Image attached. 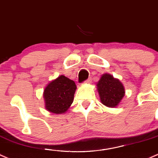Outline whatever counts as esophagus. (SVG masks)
Here are the masks:
<instances>
[{
	"instance_id": "obj_1",
	"label": "esophagus",
	"mask_w": 158,
	"mask_h": 158,
	"mask_svg": "<svg viewBox=\"0 0 158 158\" xmlns=\"http://www.w3.org/2000/svg\"><path fill=\"white\" fill-rule=\"evenodd\" d=\"M91 82H92V79H91V78H89V79H86L85 81H84V84L91 83Z\"/></svg>"
}]
</instances>
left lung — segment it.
<instances>
[{
    "label": "left lung",
    "instance_id": "obj_1",
    "mask_svg": "<svg viewBox=\"0 0 158 158\" xmlns=\"http://www.w3.org/2000/svg\"><path fill=\"white\" fill-rule=\"evenodd\" d=\"M97 86L101 102L110 107H116L125 94L123 84L109 74L103 75Z\"/></svg>",
    "mask_w": 158,
    "mask_h": 158
}]
</instances>
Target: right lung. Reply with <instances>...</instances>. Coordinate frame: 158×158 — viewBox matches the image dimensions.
I'll list each match as a JSON object with an SVG mask.
<instances>
[{"label":"right lung","instance_id":"1","mask_svg":"<svg viewBox=\"0 0 158 158\" xmlns=\"http://www.w3.org/2000/svg\"><path fill=\"white\" fill-rule=\"evenodd\" d=\"M76 85L71 79L60 76L48 85L44 91L45 107L54 114L66 112L72 104Z\"/></svg>","mask_w":158,"mask_h":158}]
</instances>
